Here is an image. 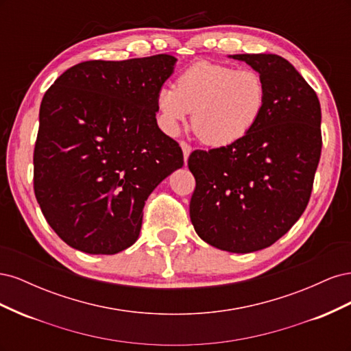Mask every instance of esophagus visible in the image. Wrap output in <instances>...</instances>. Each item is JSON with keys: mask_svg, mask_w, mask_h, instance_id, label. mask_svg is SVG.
<instances>
[{"mask_svg": "<svg viewBox=\"0 0 351 351\" xmlns=\"http://www.w3.org/2000/svg\"><path fill=\"white\" fill-rule=\"evenodd\" d=\"M180 146H182L183 149V155H184V164L187 162V158L190 155V152H192V146H190L189 143H186L184 141H180Z\"/></svg>", "mask_w": 351, "mask_h": 351, "instance_id": "obj_1", "label": "esophagus"}]
</instances>
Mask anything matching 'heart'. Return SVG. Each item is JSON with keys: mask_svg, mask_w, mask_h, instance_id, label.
<instances>
[{"mask_svg": "<svg viewBox=\"0 0 351 351\" xmlns=\"http://www.w3.org/2000/svg\"><path fill=\"white\" fill-rule=\"evenodd\" d=\"M267 104V80L258 70L199 61L180 74L174 88L159 90L156 117L165 133L177 134L193 111L192 127L200 142L224 147L258 125Z\"/></svg>", "mask_w": 351, "mask_h": 351, "instance_id": "1", "label": "heart"}]
</instances>
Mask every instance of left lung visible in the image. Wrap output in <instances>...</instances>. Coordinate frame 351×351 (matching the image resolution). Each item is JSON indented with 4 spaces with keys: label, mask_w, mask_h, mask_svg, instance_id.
I'll return each mask as SVG.
<instances>
[{
    "label": "left lung",
    "mask_w": 351,
    "mask_h": 351,
    "mask_svg": "<svg viewBox=\"0 0 351 351\" xmlns=\"http://www.w3.org/2000/svg\"><path fill=\"white\" fill-rule=\"evenodd\" d=\"M231 57L267 80V110L237 143L190 154L196 180L190 219L210 246L250 253L281 239L309 204L322 149L321 104L285 58Z\"/></svg>",
    "instance_id": "obj_1"
}]
</instances>
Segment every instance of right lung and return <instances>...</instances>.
I'll use <instances>...</instances> for the list:
<instances>
[{
    "label": "right lung",
    "instance_id": "obj_1",
    "mask_svg": "<svg viewBox=\"0 0 351 351\" xmlns=\"http://www.w3.org/2000/svg\"><path fill=\"white\" fill-rule=\"evenodd\" d=\"M177 58L83 61L45 92L34 151L42 214L69 246L115 254L139 237L145 202L183 167L156 124V97Z\"/></svg>",
    "mask_w": 351,
    "mask_h": 351
}]
</instances>
